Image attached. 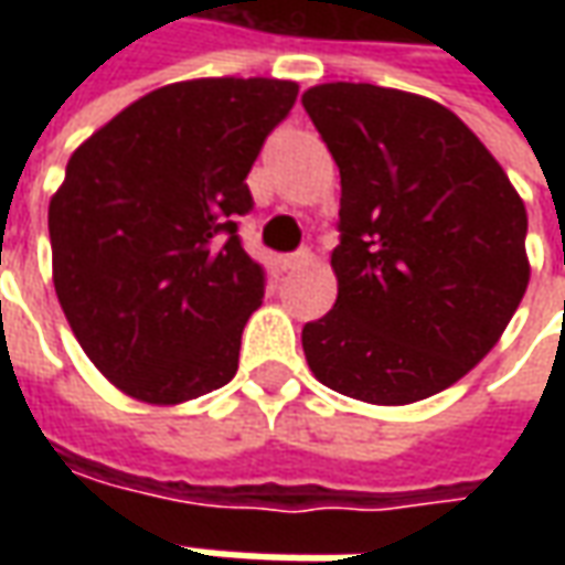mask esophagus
Segmentation results:
<instances>
[{"label": "esophagus", "mask_w": 565, "mask_h": 565, "mask_svg": "<svg viewBox=\"0 0 565 565\" xmlns=\"http://www.w3.org/2000/svg\"><path fill=\"white\" fill-rule=\"evenodd\" d=\"M308 263H311V250H308V247L294 250V254H287V257L281 259L284 269H299V266H308Z\"/></svg>", "instance_id": "obj_1"}]
</instances>
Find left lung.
I'll list each match as a JSON object with an SVG mask.
<instances>
[{"label":"left lung","mask_w":565,"mask_h":565,"mask_svg":"<svg viewBox=\"0 0 565 565\" xmlns=\"http://www.w3.org/2000/svg\"><path fill=\"white\" fill-rule=\"evenodd\" d=\"M342 174L335 306L302 327L315 379L408 405L484 360L530 281L526 209L445 105L375 84L302 93Z\"/></svg>","instance_id":"left-lung-1"}]
</instances>
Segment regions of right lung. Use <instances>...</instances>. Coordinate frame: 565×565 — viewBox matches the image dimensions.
<instances>
[{
	"instance_id": "right-lung-1",
	"label": "right lung",
	"mask_w": 565,
	"mask_h": 565,
	"mask_svg": "<svg viewBox=\"0 0 565 565\" xmlns=\"http://www.w3.org/2000/svg\"><path fill=\"white\" fill-rule=\"evenodd\" d=\"M296 93L275 78L169 84L68 160L47 211L56 299L93 366L141 403L233 381L266 290L238 235L245 178Z\"/></svg>"
}]
</instances>
